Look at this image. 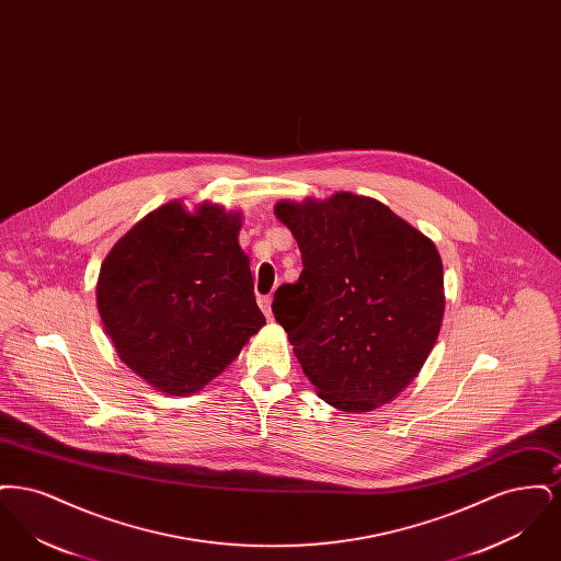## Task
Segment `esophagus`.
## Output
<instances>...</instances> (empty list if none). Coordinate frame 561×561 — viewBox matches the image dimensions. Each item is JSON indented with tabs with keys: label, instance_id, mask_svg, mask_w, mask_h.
Returning <instances> with one entry per match:
<instances>
[{
	"label": "esophagus",
	"instance_id": "34e87169",
	"mask_svg": "<svg viewBox=\"0 0 561 561\" xmlns=\"http://www.w3.org/2000/svg\"><path fill=\"white\" fill-rule=\"evenodd\" d=\"M259 307H261V311L265 313L267 320L273 318V313H271V296H261V298H259Z\"/></svg>",
	"mask_w": 561,
	"mask_h": 561
}]
</instances>
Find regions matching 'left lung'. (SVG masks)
I'll list each match as a JSON object with an SVG mask.
<instances>
[{"instance_id": "8db88e82", "label": "left lung", "mask_w": 561, "mask_h": 561, "mask_svg": "<svg viewBox=\"0 0 561 561\" xmlns=\"http://www.w3.org/2000/svg\"><path fill=\"white\" fill-rule=\"evenodd\" d=\"M302 273L273 296V316L325 403L370 412L421 373L444 320L435 243L373 197L277 202Z\"/></svg>"}]
</instances>
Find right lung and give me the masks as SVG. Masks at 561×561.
<instances>
[{"label":"right lung","instance_id":"1","mask_svg":"<svg viewBox=\"0 0 561 561\" xmlns=\"http://www.w3.org/2000/svg\"><path fill=\"white\" fill-rule=\"evenodd\" d=\"M241 214L168 202L117 241L96 305L119 359L161 393L183 398L222 373L263 325Z\"/></svg>","mask_w":561,"mask_h":561}]
</instances>
